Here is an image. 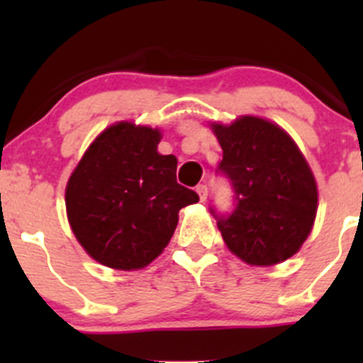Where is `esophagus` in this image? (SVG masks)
Instances as JSON below:
<instances>
[{
    "label": "esophagus",
    "mask_w": 363,
    "mask_h": 363,
    "mask_svg": "<svg viewBox=\"0 0 363 363\" xmlns=\"http://www.w3.org/2000/svg\"><path fill=\"white\" fill-rule=\"evenodd\" d=\"M196 193H199V196H200V200H202V202H205V200H207V195H208V188H207V184H199L196 186Z\"/></svg>",
    "instance_id": "esophagus-1"
}]
</instances>
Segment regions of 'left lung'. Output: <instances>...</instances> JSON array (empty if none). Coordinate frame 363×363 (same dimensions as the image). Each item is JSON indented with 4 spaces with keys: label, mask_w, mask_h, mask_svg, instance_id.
Segmentation results:
<instances>
[{
    "label": "left lung",
    "mask_w": 363,
    "mask_h": 363,
    "mask_svg": "<svg viewBox=\"0 0 363 363\" xmlns=\"http://www.w3.org/2000/svg\"><path fill=\"white\" fill-rule=\"evenodd\" d=\"M223 149L218 170L233 189V211L212 216L233 255L269 267L294 256L314 225L318 188L290 135L277 124L244 116L212 124Z\"/></svg>",
    "instance_id": "8db88e82"
}]
</instances>
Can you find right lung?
Masks as SVG:
<instances>
[{"mask_svg":"<svg viewBox=\"0 0 363 363\" xmlns=\"http://www.w3.org/2000/svg\"><path fill=\"white\" fill-rule=\"evenodd\" d=\"M161 133L117 123L82 156L67 186V214L80 246L101 265L144 269L170 242L179 211L199 202L177 182V158L158 152Z\"/></svg>","mask_w":363,"mask_h":363,"instance_id":"add662e5","label":"right lung"}]
</instances>
